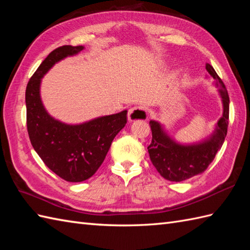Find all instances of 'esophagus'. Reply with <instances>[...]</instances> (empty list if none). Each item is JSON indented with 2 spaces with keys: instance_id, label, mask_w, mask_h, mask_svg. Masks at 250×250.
Here are the masks:
<instances>
[{
  "instance_id": "34e87169",
  "label": "esophagus",
  "mask_w": 250,
  "mask_h": 250,
  "mask_svg": "<svg viewBox=\"0 0 250 250\" xmlns=\"http://www.w3.org/2000/svg\"><path fill=\"white\" fill-rule=\"evenodd\" d=\"M147 119V114L144 109L141 107H132L128 111V120L134 121V120H145Z\"/></svg>"
}]
</instances>
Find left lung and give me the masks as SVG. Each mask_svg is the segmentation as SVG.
Returning <instances> with one entry per match:
<instances>
[{
    "label": "left lung",
    "mask_w": 250,
    "mask_h": 250,
    "mask_svg": "<svg viewBox=\"0 0 250 250\" xmlns=\"http://www.w3.org/2000/svg\"><path fill=\"white\" fill-rule=\"evenodd\" d=\"M206 70L216 81L224 105V114L217 122L214 133L208 139L195 144H179L168 136L160 122L149 121L152 140L147 149L150 160L161 176L171 182H183L203 173L213 162L227 136L229 125V94L214 67L207 63Z\"/></svg>",
    "instance_id": "obj_1"
}]
</instances>
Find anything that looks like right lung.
<instances>
[{
  "instance_id": "add662e5",
  "label": "right lung",
  "mask_w": 250,
  "mask_h": 250,
  "mask_svg": "<svg viewBox=\"0 0 250 250\" xmlns=\"http://www.w3.org/2000/svg\"><path fill=\"white\" fill-rule=\"evenodd\" d=\"M83 46H61L51 51L30 78L25 89L26 126L37 155L52 172L70 183L90 178L107 155L111 142L126 124V110L66 125L47 113L41 99L42 78L57 62L77 55Z\"/></svg>"
}]
</instances>
